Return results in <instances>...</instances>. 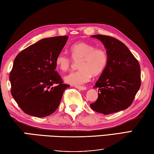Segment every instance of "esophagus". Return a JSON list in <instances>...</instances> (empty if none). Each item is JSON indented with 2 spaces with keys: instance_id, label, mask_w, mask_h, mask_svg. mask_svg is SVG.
Listing matches in <instances>:
<instances>
[{
  "instance_id": "34e87169",
  "label": "esophagus",
  "mask_w": 154,
  "mask_h": 154,
  "mask_svg": "<svg viewBox=\"0 0 154 154\" xmlns=\"http://www.w3.org/2000/svg\"><path fill=\"white\" fill-rule=\"evenodd\" d=\"M77 89L78 90H86V87H84V86H75Z\"/></svg>"
}]
</instances>
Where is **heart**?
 Here are the masks:
<instances>
[{
    "mask_svg": "<svg viewBox=\"0 0 154 154\" xmlns=\"http://www.w3.org/2000/svg\"><path fill=\"white\" fill-rule=\"evenodd\" d=\"M71 57L60 53L55 59V64L62 71H67L73 65V60L79 62V70L72 72L64 77L68 84L79 86L90 81L92 75L98 76L106 69L108 57L106 51L87 42H77L70 48Z\"/></svg>",
    "mask_w": 154,
    "mask_h": 154,
    "instance_id": "b5f03b06",
    "label": "heart"
}]
</instances>
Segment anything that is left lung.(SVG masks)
Masks as SVG:
<instances>
[{
    "label": "left lung",
    "mask_w": 154,
    "mask_h": 154,
    "mask_svg": "<svg viewBox=\"0 0 154 154\" xmlns=\"http://www.w3.org/2000/svg\"><path fill=\"white\" fill-rule=\"evenodd\" d=\"M103 44L108 64L94 88L98 99L90 105L94 111L110 114L130 107L140 87V68L137 60L123 42L103 35L91 36Z\"/></svg>",
    "instance_id": "8db88e82"
}]
</instances>
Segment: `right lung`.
I'll use <instances>...</instances> for the list:
<instances>
[{
  "mask_svg": "<svg viewBox=\"0 0 154 154\" xmlns=\"http://www.w3.org/2000/svg\"><path fill=\"white\" fill-rule=\"evenodd\" d=\"M68 36L44 38L16 56L9 74L11 95L22 110L29 115L45 117L60 103L64 90L55 71V59L67 42Z\"/></svg>",
  "mask_w": 154,
  "mask_h": 154,
  "instance_id": "right-lung-1",
  "label": "right lung"
}]
</instances>
